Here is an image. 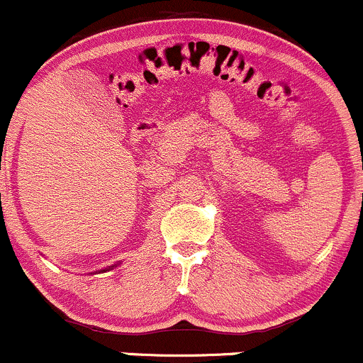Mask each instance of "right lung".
<instances>
[{"label":"right lung","mask_w":363,"mask_h":363,"mask_svg":"<svg viewBox=\"0 0 363 363\" xmlns=\"http://www.w3.org/2000/svg\"><path fill=\"white\" fill-rule=\"evenodd\" d=\"M121 265V262H117V264H113V265H108L106 267V269H101V270H96V272H91V274H99V272H108V270H113L115 267H118Z\"/></svg>","instance_id":"obj_1"}]
</instances>
